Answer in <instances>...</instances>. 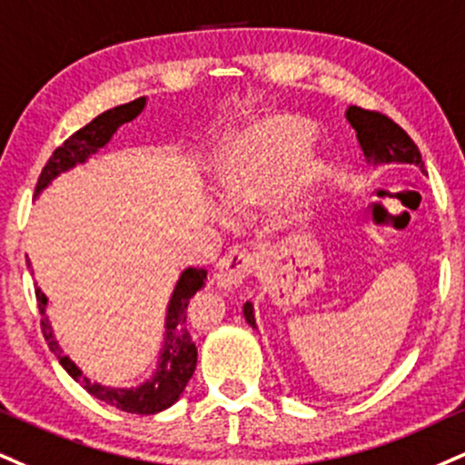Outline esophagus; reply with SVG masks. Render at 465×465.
Instances as JSON below:
<instances>
[{
	"label": "esophagus",
	"mask_w": 465,
	"mask_h": 465,
	"mask_svg": "<svg viewBox=\"0 0 465 465\" xmlns=\"http://www.w3.org/2000/svg\"><path fill=\"white\" fill-rule=\"evenodd\" d=\"M253 271V255L244 249H232L218 260L216 283L221 290H236Z\"/></svg>",
	"instance_id": "esophagus-1"
}]
</instances>
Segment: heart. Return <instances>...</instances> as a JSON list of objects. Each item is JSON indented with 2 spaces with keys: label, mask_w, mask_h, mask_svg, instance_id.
Here are the masks:
<instances>
[{
  "label": "heart",
  "mask_w": 465,
  "mask_h": 465,
  "mask_svg": "<svg viewBox=\"0 0 465 465\" xmlns=\"http://www.w3.org/2000/svg\"><path fill=\"white\" fill-rule=\"evenodd\" d=\"M314 127L296 116H272L240 132L216 162L214 182L223 210L238 216L271 197L290 177L296 193H307L321 177V162L310 147ZM218 221L225 216L216 214Z\"/></svg>",
  "instance_id": "1"
}]
</instances>
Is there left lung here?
Returning <instances> with one entry per match:
<instances>
[{
	"label": "left lung",
	"mask_w": 465,
	"mask_h": 465,
	"mask_svg": "<svg viewBox=\"0 0 465 465\" xmlns=\"http://www.w3.org/2000/svg\"><path fill=\"white\" fill-rule=\"evenodd\" d=\"M346 121L355 130L357 143H360L363 158H366L368 164H413L424 173L420 151H418L411 138L392 119H388L385 114H379V112L351 105L346 110ZM242 314L244 321L253 329H257L253 303L251 301L242 305Z\"/></svg>",
	"instance_id": "1"
}]
</instances>
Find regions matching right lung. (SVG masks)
<instances>
[{"instance_id":"add662e5","label":"right lung","mask_w":465,"mask_h":465,"mask_svg":"<svg viewBox=\"0 0 465 465\" xmlns=\"http://www.w3.org/2000/svg\"><path fill=\"white\" fill-rule=\"evenodd\" d=\"M147 105V97H138L130 104L116 105V108L105 110L104 114L94 116V119L84 125L82 130H77L71 138L60 144L54 151L52 158L38 177L35 199L43 193L55 177H60L63 173L75 169V166L86 164L93 155H97L104 147H108L116 130L125 123L136 119L138 114ZM27 266L32 264L27 260ZM35 272V271H32ZM205 279H208V271L203 268H183L182 275H179L175 288H173L169 305H166V316H164V333H162V346L158 361H155L153 372L149 374L147 381L132 385V388H112V385H102L93 381L91 377L82 372V368L64 353L63 346L55 340L52 321H49V299L41 288H36V301L38 310H41V327L43 335L47 340L52 353L58 357L60 366L75 379L77 383L86 390L88 394H93L94 399L104 401L105 405L116 407V410L127 411V413H158L169 410L171 405L182 399L183 390L193 377L194 368H197V346H194L193 335H190L186 327V310L190 299L205 286Z\"/></svg>"}]
</instances>
